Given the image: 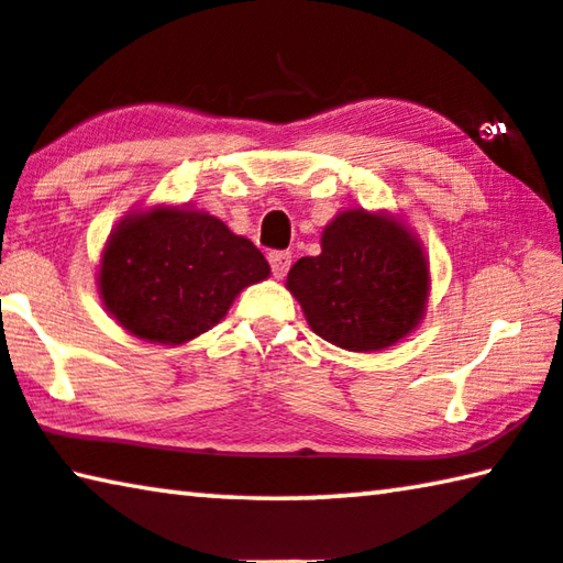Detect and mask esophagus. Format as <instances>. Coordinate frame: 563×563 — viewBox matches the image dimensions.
<instances>
[{
  "instance_id": "obj_1",
  "label": "esophagus",
  "mask_w": 563,
  "mask_h": 563,
  "mask_svg": "<svg viewBox=\"0 0 563 563\" xmlns=\"http://www.w3.org/2000/svg\"><path fill=\"white\" fill-rule=\"evenodd\" d=\"M269 264H272V274L276 276V279H282V276L287 274L291 266V254L289 252H269Z\"/></svg>"
}]
</instances>
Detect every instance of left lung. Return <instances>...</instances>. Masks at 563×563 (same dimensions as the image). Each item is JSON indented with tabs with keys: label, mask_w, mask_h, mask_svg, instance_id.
Returning a JSON list of instances; mask_svg holds the SVG:
<instances>
[{
	"label": "left lung",
	"mask_w": 563,
	"mask_h": 563,
	"mask_svg": "<svg viewBox=\"0 0 563 563\" xmlns=\"http://www.w3.org/2000/svg\"><path fill=\"white\" fill-rule=\"evenodd\" d=\"M287 287L322 340L372 352L390 347L420 322L428 262L402 227L354 209L324 229L322 254L291 266Z\"/></svg>",
	"instance_id": "left-lung-1"
}]
</instances>
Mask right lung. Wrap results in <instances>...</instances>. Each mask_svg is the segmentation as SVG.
<instances>
[{
    "mask_svg": "<svg viewBox=\"0 0 563 563\" xmlns=\"http://www.w3.org/2000/svg\"><path fill=\"white\" fill-rule=\"evenodd\" d=\"M269 262L209 213L155 209L120 223L100 264L110 314L141 340L180 344L209 332Z\"/></svg>",
    "mask_w": 563,
    "mask_h": 563,
    "instance_id": "add662e5",
    "label": "right lung"
}]
</instances>
